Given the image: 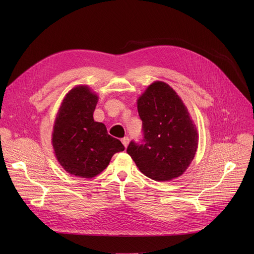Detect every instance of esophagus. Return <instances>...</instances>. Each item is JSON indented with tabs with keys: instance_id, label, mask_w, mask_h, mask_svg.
<instances>
[{
	"instance_id": "obj_1",
	"label": "esophagus",
	"mask_w": 254,
	"mask_h": 254,
	"mask_svg": "<svg viewBox=\"0 0 254 254\" xmlns=\"http://www.w3.org/2000/svg\"><path fill=\"white\" fill-rule=\"evenodd\" d=\"M122 142H123V144L124 146L127 148V146H128V142H129V138L128 137H124V138H122Z\"/></svg>"
}]
</instances>
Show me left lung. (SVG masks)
I'll return each mask as SVG.
<instances>
[{
    "label": "left lung",
    "instance_id": "1",
    "mask_svg": "<svg viewBox=\"0 0 254 254\" xmlns=\"http://www.w3.org/2000/svg\"><path fill=\"white\" fill-rule=\"evenodd\" d=\"M142 138L127 149L139 171L155 181L182 175L198 147V133L187 107L167 83L151 84L137 100Z\"/></svg>",
    "mask_w": 254,
    "mask_h": 254
}]
</instances>
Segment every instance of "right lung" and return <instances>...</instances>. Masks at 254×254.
<instances>
[{
	"label": "right lung",
	"instance_id": "right-lung-1",
	"mask_svg": "<svg viewBox=\"0 0 254 254\" xmlns=\"http://www.w3.org/2000/svg\"><path fill=\"white\" fill-rule=\"evenodd\" d=\"M97 95L87 86L71 89L63 99L54 124L52 144L60 165L71 175L92 178L101 173L116 153L125 150L122 141L94 122Z\"/></svg>",
	"mask_w": 254,
	"mask_h": 254
}]
</instances>
